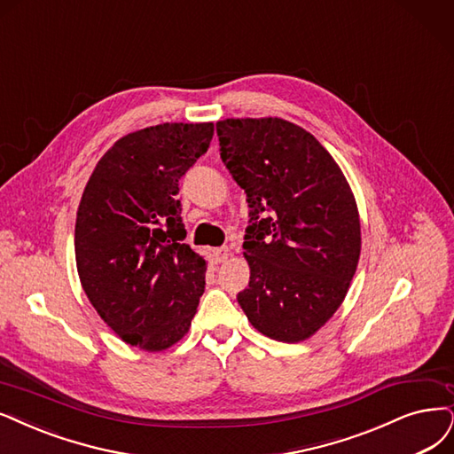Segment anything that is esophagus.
Masks as SVG:
<instances>
[{"label":"esophagus","instance_id":"34e87169","mask_svg":"<svg viewBox=\"0 0 454 454\" xmlns=\"http://www.w3.org/2000/svg\"><path fill=\"white\" fill-rule=\"evenodd\" d=\"M230 258V248L228 247H221V248H215L213 250V260L215 263H223Z\"/></svg>","mask_w":454,"mask_h":454}]
</instances>
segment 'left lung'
Returning a JSON list of instances; mask_svg holds the SVG:
<instances>
[{"label":"left lung","instance_id":"obj_1","mask_svg":"<svg viewBox=\"0 0 454 454\" xmlns=\"http://www.w3.org/2000/svg\"><path fill=\"white\" fill-rule=\"evenodd\" d=\"M221 157L247 194L248 288L238 301L265 337L301 342L339 310L361 254V223L340 166L280 117L216 121Z\"/></svg>","mask_w":454,"mask_h":454}]
</instances>
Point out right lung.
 <instances>
[{
  "instance_id": "obj_1",
  "label": "right lung",
  "mask_w": 454,
  "mask_h": 454,
  "mask_svg": "<svg viewBox=\"0 0 454 454\" xmlns=\"http://www.w3.org/2000/svg\"><path fill=\"white\" fill-rule=\"evenodd\" d=\"M213 123H160L117 140L82 192L76 270L123 342L162 351L189 333L207 262L183 243L179 179L206 153Z\"/></svg>"
}]
</instances>
